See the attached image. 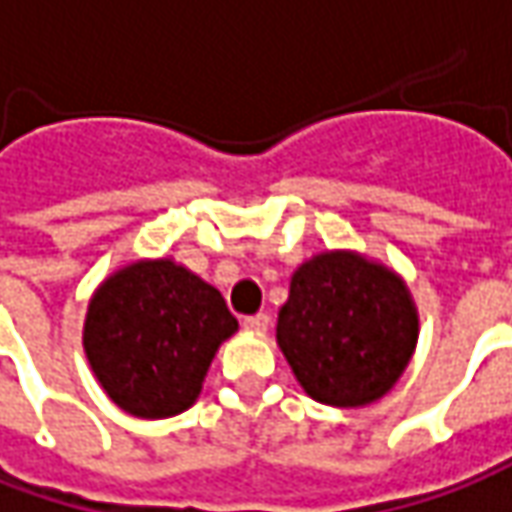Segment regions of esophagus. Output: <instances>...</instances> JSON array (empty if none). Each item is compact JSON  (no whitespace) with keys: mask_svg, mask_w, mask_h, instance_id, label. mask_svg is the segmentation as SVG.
I'll return each instance as SVG.
<instances>
[{"mask_svg":"<svg viewBox=\"0 0 512 512\" xmlns=\"http://www.w3.org/2000/svg\"><path fill=\"white\" fill-rule=\"evenodd\" d=\"M243 328H249V331H255V334H263L266 328H269V314H252V317H243Z\"/></svg>","mask_w":512,"mask_h":512,"instance_id":"34e87169","label":"esophagus"}]
</instances>
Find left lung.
Returning a JSON list of instances; mask_svg holds the SVG:
<instances>
[{"mask_svg": "<svg viewBox=\"0 0 512 512\" xmlns=\"http://www.w3.org/2000/svg\"><path fill=\"white\" fill-rule=\"evenodd\" d=\"M419 334L411 291L391 269L354 252H326L291 274L277 345L303 391L337 408L385 397Z\"/></svg>", "mask_w": 512, "mask_h": 512, "instance_id": "obj_1", "label": "left lung"}]
</instances>
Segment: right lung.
Returning <instances> with one entry per match:
<instances>
[{"mask_svg":"<svg viewBox=\"0 0 512 512\" xmlns=\"http://www.w3.org/2000/svg\"><path fill=\"white\" fill-rule=\"evenodd\" d=\"M235 331L215 286L172 260H138L93 294L84 351L121 411L164 419L198 399L218 345Z\"/></svg>","mask_w":512,"mask_h":512,"instance_id":"obj_1","label":"right lung"}]
</instances>
